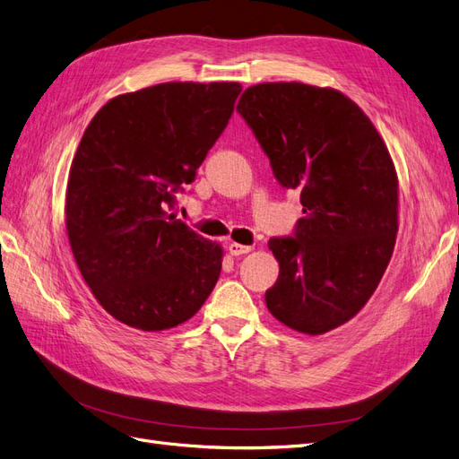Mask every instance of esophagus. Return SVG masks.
<instances>
[{"mask_svg": "<svg viewBox=\"0 0 459 459\" xmlns=\"http://www.w3.org/2000/svg\"><path fill=\"white\" fill-rule=\"evenodd\" d=\"M251 251H253L251 245H241V243H231L230 245V253L233 256H241V255H247V253H251Z\"/></svg>", "mask_w": 459, "mask_h": 459, "instance_id": "obj_1", "label": "esophagus"}]
</instances>
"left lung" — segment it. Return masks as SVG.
<instances>
[{
	"label": "left lung",
	"mask_w": 459,
	"mask_h": 459,
	"mask_svg": "<svg viewBox=\"0 0 459 459\" xmlns=\"http://www.w3.org/2000/svg\"><path fill=\"white\" fill-rule=\"evenodd\" d=\"M238 113L283 187L300 193L293 238L268 247L280 275L266 307L307 335H324L366 307L398 233V176L383 137L352 100L302 82L247 88Z\"/></svg>",
	"instance_id": "1"
}]
</instances>
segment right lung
I'll use <instances>...</instances> for the list:
<instances>
[{
  "label": "right lung",
  "mask_w": 459,
  "mask_h": 459,
  "mask_svg": "<svg viewBox=\"0 0 459 459\" xmlns=\"http://www.w3.org/2000/svg\"><path fill=\"white\" fill-rule=\"evenodd\" d=\"M239 82H164L107 101L71 164L65 221L97 302L134 329L187 322L212 293L224 248L170 208L228 126Z\"/></svg>",
  "instance_id": "right-lung-1"
}]
</instances>
